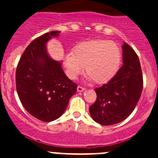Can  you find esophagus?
Returning <instances> with one entry per match:
<instances>
[{"label":"esophagus","mask_w":158,"mask_h":158,"mask_svg":"<svg viewBox=\"0 0 158 158\" xmlns=\"http://www.w3.org/2000/svg\"><path fill=\"white\" fill-rule=\"evenodd\" d=\"M84 90H85V88H83V87L80 86V85H79V86L77 87V92H83Z\"/></svg>","instance_id":"esophagus-1"}]
</instances>
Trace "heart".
I'll return each instance as SVG.
<instances>
[{
	"instance_id": "b5f03b06",
	"label": "heart",
	"mask_w": 158,
	"mask_h": 158,
	"mask_svg": "<svg viewBox=\"0 0 158 158\" xmlns=\"http://www.w3.org/2000/svg\"><path fill=\"white\" fill-rule=\"evenodd\" d=\"M121 60V49L115 43L93 40L79 44L74 52H66L63 65L70 79H76L85 67V79L102 84L109 82L115 76Z\"/></svg>"
}]
</instances>
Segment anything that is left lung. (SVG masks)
I'll return each mask as SVG.
<instances>
[{"mask_svg":"<svg viewBox=\"0 0 158 158\" xmlns=\"http://www.w3.org/2000/svg\"><path fill=\"white\" fill-rule=\"evenodd\" d=\"M123 65L115 76L102 86L95 89V102L89 107L91 117L102 125L122 122L135 109L143 89V76L138 55L124 43Z\"/></svg>","mask_w":158,"mask_h":158,"instance_id":"8db88e82","label":"left lung"}]
</instances>
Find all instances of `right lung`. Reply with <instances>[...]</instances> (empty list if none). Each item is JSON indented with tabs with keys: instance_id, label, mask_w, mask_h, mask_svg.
I'll return each mask as SVG.
<instances>
[{
	"instance_id": "obj_1",
	"label": "right lung",
	"mask_w": 158,
	"mask_h": 158,
	"mask_svg": "<svg viewBox=\"0 0 158 158\" xmlns=\"http://www.w3.org/2000/svg\"><path fill=\"white\" fill-rule=\"evenodd\" d=\"M60 33L54 30L32 41L16 70V87L22 105L42 122L60 118L77 89L63 72L61 62L52 60L47 52V42Z\"/></svg>"
}]
</instances>
